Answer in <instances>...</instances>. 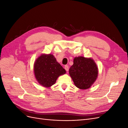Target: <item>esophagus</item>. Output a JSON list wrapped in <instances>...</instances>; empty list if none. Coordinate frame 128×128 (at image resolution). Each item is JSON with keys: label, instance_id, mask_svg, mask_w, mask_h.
Here are the masks:
<instances>
[{"label": "esophagus", "instance_id": "esophagus-1", "mask_svg": "<svg viewBox=\"0 0 128 128\" xmlns=\"http://www.w3.org/2000/svg\"><path fill=\"white\" fill-rule=\"evenodd\" d=\"M64 68H65V70H66L67 72H68V69H69V68H68V65H65V66H64Z\"/></svg>", "mask_w": 128, "mask_h": 128}]
</instances>
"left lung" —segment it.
<instances>
[{
	"label": "left lung",
	"instance_id": "1",
	"mask_svg": "<svg viewBox=\"0 0 128 128\" xmlns=\"http://www.w3.org/2000/svg\"><path fill=\"white\" fill-rule=\"evenodd\" d=\"M69 74L75 86L80 89L86 90L90 88L96 81L98 68L92 58L78 56L74 58Z\"/></svg>",
	"mask_w": 128,
	"mask_h": 128
}]
</instances>
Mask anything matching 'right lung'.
<instances>
[{"label":"right lung","instance_id":"right-lung-1","mask_svg":"<svg viewBox=\"0 0 128 128\" xmlns=\"http://www.w3.org/2000/svg\"><path fill=\"white\" fill-rule=\"evenodd\" d=\"M34 71L37 82L45 88L53 86L60 75L66 73L54 55L50 54H42L36 60Z\"/></svg>","mask_w":128,"mask_h":128}]
</instances>
